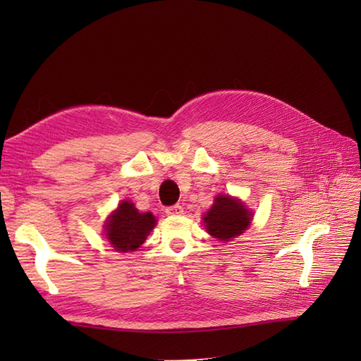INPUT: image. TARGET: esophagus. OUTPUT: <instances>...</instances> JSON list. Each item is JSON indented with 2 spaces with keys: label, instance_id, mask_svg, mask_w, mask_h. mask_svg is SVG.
Here are the masks:
<instances>
[{
  "label": "esophagus",
  "instance_id": "esophagus-1",
  "mask_svg": "<svg viewBox=\"0 0 361 361\" xmlns=\"http://www.w3.org/2000/svg\"><path fill=\"white\" fill-rule=\"evenodd\" d=\"M166 214H167V216H181V214H183V206H180V204L169 206V208L166 209Z\"/></svg>",
  "mask_w": 361,
  "mask_h": 361
}]
</instances>
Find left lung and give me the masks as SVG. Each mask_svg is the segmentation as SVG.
<instances>
[{
    "label": "left lung",
    "mask_w": 361,
    "mask_h": 361,
    "mask_svg": "<svg viewBox=\"0 0 361 361\" xmlns=\"http://www.w3.org/2000/svg\"><path fill=\"white\" fill-rule=\"evenodd\" d=\"M252 212L239 198L220 194L214 198L211 209L204 214L203 224L212 237L229 242L240 235L251 224Z\"/></svg>",
    "instance_id": "obj_1"
}]
</instances>
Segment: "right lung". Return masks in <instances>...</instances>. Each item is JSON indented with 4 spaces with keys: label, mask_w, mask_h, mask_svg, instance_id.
Returning <instances> with one entry per match:
<instances>
[{
    "label": "right lung",
    "mask_w": 361,
    "mask_h": 361,
    "mask_svg": "<svg viewBox=\"0 0 361 361\" xmlns=\"http://www.w3.org/2000/svg\"><path fill=\"white\" fill-rule=\"evenodd\" d=\"M157 225L152 212H140L130 200H122L105 221V235L119 252H130L141 247Z\"/></svg>",
    "instance_id": "1"
}]
</instances>
